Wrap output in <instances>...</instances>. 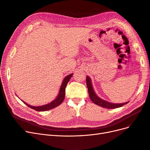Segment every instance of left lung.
I'll use <instances>...</instances> for the list:
<instances>
[{"instance_id":"left-lung-1","label":"left lung","mask_w":150,"mask_h":150,"mask_svg":"<svg viewBox=\"0 0 150 150\" xmlns=\"http://www.w3.org/2000/svg\"><path fill=\"white\" fill-rule=\"evenodd\" d=\"M86 86L88 88V91L89 94V96L91 101L98 106H101L104 108H108V109H115L120 107L123 106L124 105L127 104L128 102L124 103H112L107 101L106 100L99 98L95 93V90L93 89V87L92 85L91 80L89 76H86Z\"/></svg>"}]
</instances>
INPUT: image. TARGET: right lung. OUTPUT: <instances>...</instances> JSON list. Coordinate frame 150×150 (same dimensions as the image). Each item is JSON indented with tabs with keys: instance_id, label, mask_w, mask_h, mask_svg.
Instances as JSON below:
<instances>
[{
	"instance_id": "right-lung-1",
	"label": "right lung",
	"mask_w": 150,
	"mask_h": 150,
	"mask_svg": "<svg viewBox=\"0 0 150 150\" xmlns=\"http://www.w3.org/2000/svg\"><path fill=\"white\" fill-rule=\"evenodd\" d=\"M73 75V74H71L70 75H68L67 76H66L64 79L63 80V81L62 83V85L60 86V90L59 91L58 95L57 97L55 98L52 101L51 103H49L48 104L42 105V106H31V105H30L28 104H27L23 100H21L23 101L27 106L30 107V108L36 110V111H46V110H49L50 109H54L55 108L57 107L60 104H62V103L64 101V98H65V87L69 83L70 79H71V77Z\"/></svg>"
}]
</instances>
